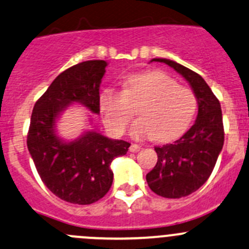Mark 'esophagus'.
Returning a JSON list of instances; mask_svg holds the SVG:
<instances>
[{"label":"esophagus","instance_id":"obj_1","mask_svg":"<svg viewBox=\"0 0 249 249\" xmlns=\"http://www.w3.org/2000/svg\"><path fill=\"white\" fill-rule=\"evenodd\" d=\"M141 150V146L138 145V144H131V146H129V151L131 153H137V151Z\"/></svg>","mask_w":249,"mask_h":249}]
</instances>
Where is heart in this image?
<instances>
[{"instance_id": "b5f03b06", "label": "heart", "mask_w": 249, "mask_h": 249, "mask_svg": "<svg viewBox=\"0 0 249 249\" xmlns=\"http://www.w3.org/2000/svg\"><path fill=\"white\" fill-rule=\"evenodd\" d=\"M141 118L131 127L136 139L154 138L167 143L179 138L191 126L197 112V96L192 89L178 85L161 71H146L128 75L124 91L105 89L99 96V107L105 124L115 134L126 131L137 104Z\"/></svg>"}]
</instances>
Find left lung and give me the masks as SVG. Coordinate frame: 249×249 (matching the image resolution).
I'll list each match as a JSON object with an SVG mask.
<instances>
[{
	"instance_id": "1",
	"label": "left lung",
	"mask_w": 249,
	"mask_h": 249,
	"mask_svg": "<svg viewBox=\"0 0 249 249\" xmlns=\"http://www.w3.org/2000/svg\"><path fill=\"white\" fill-rule=\"evenodd\" d=\"M174 68L197 96L198 115L193 126L172 144L155 146L158 162L146 182L151 191L165 198L189 196L203 186L214 170L224 145L221 106L209 85L198 73L167 60L153 58Z\"/></svg>"
}]
</instances>
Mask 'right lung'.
I'll list each match as a JSON object with an SVG mask.
<instances>
[{
  "label": "right lung",
  "mask_w": 249,
  "mask_h": 249,
  "mask_svg": "<svg viewBox=\"0 0 249 249\" xmlns=\"http://www.w3.org/2000/svg\"><path fill=\"white\" fill-rule=\"evenodd\" d=\"M107 62H80L56 77L33 108L28 132V150L45 186L73 204L98 202L113 181L111 162L126 155L131 144L111 139L94 129L73 141L57 134V121L71 105L84 106L99 115V89ZM90 117V123H91Z\"/></svg>",
  "instance_id": "right-lung-1"
}]
</instances>
